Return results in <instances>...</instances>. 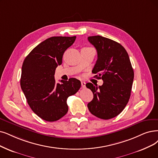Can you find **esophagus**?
I'll return each mask as SVG.
<instances>
[{"mask_svg":"<svg viewBox=\"0 0 158 158\" xmlns=\"http://www.w3.org/2000/svg\"><path fill=\"white\" fill-rule=\"evenodd\" d=\"M81 87H82V88L85 87V82H84V81H81Z\"/></svg>","mask_w":158,"mask_h":158,"instance_id":"1","label":"esophagus"}]
</instances>
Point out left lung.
Instances as JSON below:
<instances>
[{"label":"left lung","mask_w":158,"mask_h":158,"mask_svg":"<svg viewBox=\"0 0 158 158\" xmlns=\"http://www.w3.org/2000/svg\"><path fill=\"white\" fill-rule=\"evenodd\" d=\"M98 58L92 73L102 79V85H85L93 93L87 107L98 118L108 120L121 113L130 97L134 73L127 50L121 44L100 35L88 37Z\"/></svg>","instance_id":"8db88e82"}]
</instances>
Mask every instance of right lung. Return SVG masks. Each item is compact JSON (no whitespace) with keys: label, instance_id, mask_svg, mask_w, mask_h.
<instances>
[{"label":"right lung","instance_id":"right-lung-1","mask_svg":"<svg viewBox=\"0 0 158 158\" xmlns=\"http://www.w3.org/2000/svg\"><path fill=\"white\" fill-rule=\"evenodd\" d=\"M76 36L51 37L36 46L25 58L21 70V87L27 102L35 114L48 122L56 121L68 111L67 100L81 87L72 78L56 84V68L62 64L65 50Z\"/></svg>","mask_w":158,"mask_h":158}]
</instances>
